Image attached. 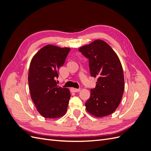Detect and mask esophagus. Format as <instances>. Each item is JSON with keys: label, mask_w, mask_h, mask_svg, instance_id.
Returning a JSON list of instances; mask_svg holds the SVG:
<instances>
[{"label": "esophagus", "mask_w": 151, "mask_h": 151, "mask_svg": "<svg viewBox=\"0 0 151 151\" xmlns=\"http://www.w3.org/2000/svg\"><path fill=\"white\" fill-rule=\"evenodd\" d=\"M72 92L74 93H77V92H79V91H81V89H76V88H72L71 89Z\"/></svg>", "instance_id": "esophagus-1"}]
</instances>
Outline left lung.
Listing matches in <instances>:
<instances>
[{"label":"left lung","instance_id":"8db88e82","mask_svg":"<svg viewBox=\"0 0 151 151\" xmlns=\"http://www.w3.org/2000/svg\"><path fill=\"white\" fill-rule=\"evenodd\" d=\"M89 59L91 77H98L96 88L85 103L91 115L102 117L110 115L119 105L124 91V76L121 62L109 45L101 40L79 48Z\"/></svg>","mask_w":151,"mask_h":151}]
</instances>
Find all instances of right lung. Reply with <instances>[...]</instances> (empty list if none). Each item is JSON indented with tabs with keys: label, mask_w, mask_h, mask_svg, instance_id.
I'll list each match as a JSON object with an SVG mask.
<instances>
[{
	"label": "right lung",
	"mask_w": 151,
	"mask_h": 151,
	"mask_svg": "<svg viewBox=\"0 0 151 151\" xmlns=\"http://www.w3.org/2000/svg\"><path fill=\"white\" fill-rule=\"evenodd\" d=\"M70 50L48 45L41 48L31 61L28 75L31 97L45 118H59L67 111L70 91L57 86L55 79Z\"/></svg>",
	"instance_id": "1"
}]
</instances>
